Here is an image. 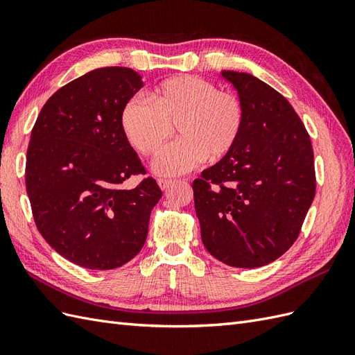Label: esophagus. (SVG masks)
<instances>
[{
    "label": "esophagus",
    "mask_w": 355,
    "mask_h": 355,
    "mask_svg": "<svg viewBox=\"0 0 355 355\" xmlns=\"http://www.w3.org/2000/svg\"><path fill=\"white\" fill-rule=\"evenodd\" d=\"M171 184H173V180L170 179H158V185L161 189H167Z\"/></svg>",
    "instance_id": "1"
}]
</instances>
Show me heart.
<instances>
[{
  "instance_id": "b5f03b06",
  "label": "heart",
  "mask_w": 355,
  "mask_h": 355,
  "mask_svg": "<svg viewBox=\"0 0 355 355\" xmlns=\"http://www.w3.org/2000/svg\"><path fill=\"white\" fill-rule=\"evenodd\" d=\"M149 102L133 98L121 111L127 141L142 155L157 154L173 127L180 139L164 148L154 163L161 176H179L204 159H220L237 145L244 108L237 96L218 90L213 83L176 75L149 92Z\"/></svg>"
}]
</instances>
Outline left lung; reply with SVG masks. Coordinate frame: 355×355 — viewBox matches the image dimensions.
<instances>
[{"mask_svg": "<svg viewBox=\"0 0 355 355\" xmlns=\"http://www.w3.org/2000/svg\"><path fill=\"white\" fill-rule=\"evenodd\" d=\"M239 93L237 145L192 184L201 240L218 261L259 268L296 241L315 196L314 153L304 123L271 85L222 71Z\"/></svg>", "mask_w": 355, "mask_h": 355, "instance_id": "8db88e82", "label": "left lung"}]
</instances>
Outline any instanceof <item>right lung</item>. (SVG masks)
I'll return each instance as SVG.
<instances>
[{
    "label": "right lung",
    "mask_w": 355,
    "mask_h": 355,
    "mask_svg": "<svg viewBox=\"0 0 355 355\" xmlns=\"http://www.w3.org/2000/svg\"><path fill=\"white\" fill-rule=\"evenodd\" d=\"M144 87L130 68L84 73L42 106L26 153V192L40 234L59 254L89 270H114L146 241L163 192L146 178L121 127L123 106Z\"/></svg>",
    "instance_id": "obj_1"
}]
</instances>
